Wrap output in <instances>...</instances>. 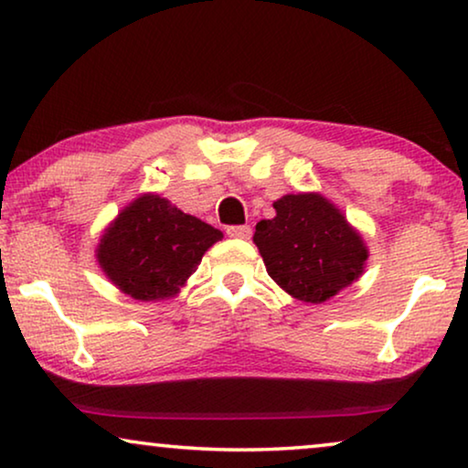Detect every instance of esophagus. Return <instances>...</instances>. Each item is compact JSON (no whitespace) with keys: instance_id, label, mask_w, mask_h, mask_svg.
I'll use <instances>...</instances> for the list:
<instances>
[{"instance_id":"1","label":"esophagus","mask_w":468,"mask_h":468,"mask_svg":"<svg viewBox=\"0 0 468 468\" xmlns=\"http://www.w3.org/2000/svg\"><path fill=\"white\" fill-rule=\"evenodd\" d=\"M228 236H232V239L247 240L249 236H251V226H229L228 228Z\"/></svg>"}]
</instances>
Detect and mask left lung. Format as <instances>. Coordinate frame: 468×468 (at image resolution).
Listing matches in <instances>:
<instances>
[{
  "label": "left lung",
  "instance_id": "8db88e82",
  "mask_svg": "<svg viewBox=\"0 0 468 468\" xmlns=\"http://www.w3.org/2000/svg\"><path fill=\"white\" fill-rule=\"evenodd\" d=\"M277 215L255 226L253 242L281 290L322 304L362 277L368 247L343 210L317 191L287 194Z\"/></svg>",
  "mask_w": 468,
  "mask_h": 468
}]
</instances>
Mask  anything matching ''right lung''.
I'll return each mask as SVG.
<instances>
[{
  "label": "right lung",
  "mask_w": 468,
  "mask_h": 468,
  "mask_svg": "<svg viewBox=\"0 0 468 468\" xmlns=\"http://www.w3.org/2000/svg\"><path fill=\"white\" fill-rule=\"evenodd\" d=\"M223 232L183 213L168 197L143 194L101 232L95 260L108 281L133 300L175 298Z\"/></svg>",
  "instance_id": "1"
}]
</instances>
